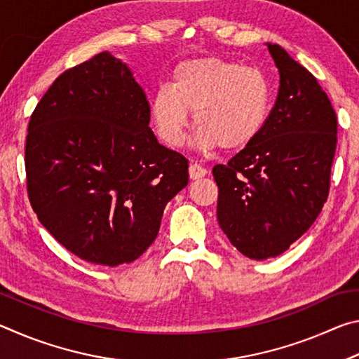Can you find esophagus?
I'll list each match as a JSON object with an SVG mask.
<instances>
[{
	"label": "esophagus",
	"instance_id": "esophagus-1",
	"mask_svg": "<svg viewBox=\"0 0 359 359\" xmlns=\"http://www.w3.org/2000/svg\"><path fill=\"white\" fill-rule=\"evenodd\" d=\"M188 172H190V179H199L208 174V169L199 165V163H191L190 168H188Z\"/></svg>",
	"mask_w": 359,
	"mask_h": 359
}]
</instances>
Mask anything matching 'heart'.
<instances>
[{
    "mask_svg": "<svg viewBox=\"0 0 359 359\" xmlns=\"http://www.w3.org/2000/svg\"><path fill=\"white\" fill-rule=\"evenodd\" d=\"M271 88L263 72L218 57H203L175 66L169 85L151 95L150 114L158 135L180 145L194 111L203 149L239 150L263 130Z\"/></svg>",
    "mask_w": 359,
    "mask_h": 359,
    "instance_id": "obj_1",
    "label": "heart"
}]
</instances>
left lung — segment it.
<instances>
[{
  "label": "left lung",
  "instance_id": "left-lung-1",
  "mask_svg": "<svg viewBox=\"0 0 359 359\" xmlns=\"http://www.w3.org/2000/svg\"><path fill=\"white\" fill-rule=\"evenodd\" d=\"M280 74L276 104L252 144L212 169L217 218L252 259L283 253L317 220L331 185L337 117L312 72L267 44Z\"/></svg>",
  "mask_w": 359,
  "mask_h": 359
}]
</instances>
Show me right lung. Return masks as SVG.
I'll return each instance as SVG.
<instances>
[{
  "mask_svg": "<svg viewBox=\"0 0 359 359\" xmlns=\"http://www.w3.org/2000/svg\"><path fill=\"white\" fill-rule=\"evenodd\" d=\"M150 104L109 52L60 74L28 123L27 191L66 250L102 266L131 263L156 239L188 160L158 142Z\"/></svg>",
  "mask_w": 359,
  "mask_h": 359,
  "instance_id": "add662e5",
  "label": "right lung"
}]
</instances>
